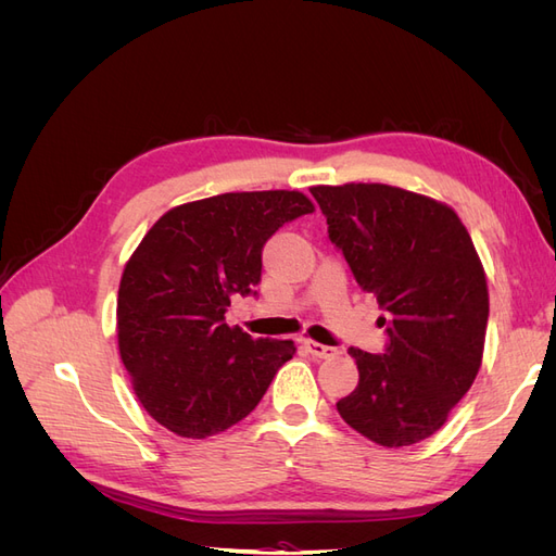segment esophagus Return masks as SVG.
I'll return each mask as SVG.
<instances>
[{"instance_id":"obj_1","label":"esophagus","mask_w":556,"mask_h":556,"mask_svg":"<svg viewBox=\"0 0 556 556\" xmlns=\"http://www.w3.org/2000/svg\"><path fill=\"white\" fill-rule=\"evenodd\" d=\"M304 348L311 352L313 357H317V359H327V357H333L336 355V348H331V345H323V343H317V341H304Z\"/></svg>"}]
</instances>
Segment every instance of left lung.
<instances>
[{
  "label": "left lung",
  "instance_id": "obj_1",
  "mask_svg": "<svg viewBox=\"0 0 556 556\" xmlns=\"http://www.w3.org/2000/svg\"><path fill=\"white\" fill-rule=\"evenodd\" d=\"M311 194L359 288L387 311L384 352L348 350L359 382L336 408L378 445L425 441L482 364L490 294L476 245L450 206L392 185H317Z\"/></svg>",
  "mask_w": 556,
  "mask_h": 556
}]
</instances>
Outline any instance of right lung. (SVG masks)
I'll list each match as a JSON object with an SVG mask.
<instances>
[{"label": "right lung", "mask_w": 556, "mask_h": 556, "mask_svg": "<svg viewBox=\"0 0 556 556\" xmlns=\"http://www.w3.org/2000/svg\"><path fill=\"white\" fill-rule=\"evenodd\" d=\"M313 213L290 190L227 192L166 211L134 250L117 290V348L148 415L206 439L255 410L292 341L225 323L231 294H257L262 248Z\"/></svg>", "instance_id": "1"}]
</instances>
